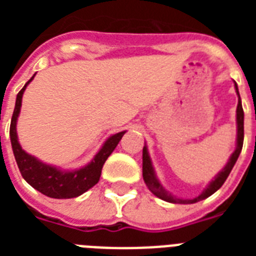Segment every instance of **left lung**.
Instances as JSON below:
<instances>
[{"label":"left lung","mask_w":256,"mask_h":256,"mask_svg":"<svg viewBox=\"0 0 256 256\" xmlns=\"http://www.w3.org/2000/svg\"><path fill=\"white\" fill-rule=\"evenodd\" d=\"M235 88H236V92H238V86L235 84ZM243 120H244V114H243V108H242V102H240V96L238 98V108H236V124H238V138H236V148H235V152H232V156H230V160L227 162V164L224 166L220 172H219L212 182L208 184V186L204 188L202 194L196 196L194 199H179L175 198L170 192L164 190L162 184L160 183V180L156 179V174H154V168L152 166V160H150V156L148 154V148L146 146L144 148V156H142V160H144V168H142V172H144V180L146 183V186L150 191H152V194L158 196V198L164 199L166 202H171V203H180V204H187V203H196L199 200H203V199L208 198L210 195H212L216 190H219L222 184L226 182L227 176L230 175L231 170L234 168L235 162L238 160L239 154L242 152L243 148V138H244V126H243Z\"/></svg>","instance_id":"8db88e82"}]
</instances>
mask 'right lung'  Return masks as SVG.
Returning a JSON list of instances; mask_svg holds the SVG:
<instances>
[{
	"instance_id": "1",
	"label": "right lung",
	"mask_w": 256,
	"mask_h": 256,
	"mask_svg": "<svg viewBox=\"0 0 256 256\" xmlns=\"http://www.w3.org/2000/svg\"><path fill=\"white\" fill-rule=\"evenodd\" d=\"M33 78L34 76L26 82L25 86L17 94V100H16V108H14L12 124H10V140H12L14 158H16V162H17L18 168L21 171L24 179L36 190H38L46 196H50V198H76L98 183L104 164L106 162L108 156L114 152L116 144H120L124 132H120L110 136L104 142L100 152L94 156V160L88 166L80 168V170L65 172V171L58 170L53 166L42 164L38 160H36L34 156H29L28 152L22 150V148L18 144L17 130H16L18 114L21 110L22 94Z\"/></svg>"
}]
</instances>
